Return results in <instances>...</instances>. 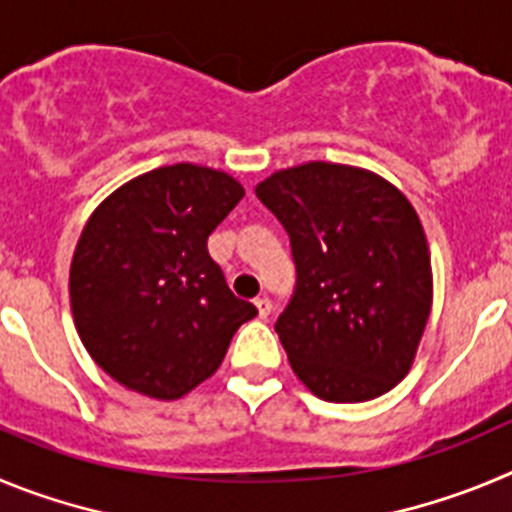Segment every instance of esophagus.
<instances>
[{"label": "esophagus", "mask_w": 512, "mask_h": 512, "mask_svg": "<svg viewBox=\"0 0 512 512\" xmlns=\"http://www.w3.org/2000/svg\"><path fill=\"white\" fill-rule=\"evenodd\" d=\"M255 306H257V316H260V319H267V316H270V311H273V303H270V298H265V296L255 298Z\"/></svg>", "instance_id": "esophagus-1"}]
</instances>
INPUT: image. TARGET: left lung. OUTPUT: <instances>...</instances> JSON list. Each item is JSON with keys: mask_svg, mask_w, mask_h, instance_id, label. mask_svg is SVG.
I'll list each match as a JSON object with an SVG mask.
<instances>
[{"mask_svg": "<svg viewBox=\"0 0 512 512\" xmlns=\"http://www.w3.org/2000/svg\"><path fill=\"white\" fill-rule=\"evenodd\" d=\"M296 260L275 331L298 380L329 403H365L408 375L434 303L431 252L400 188L357 165L275 170L255 186Z\"/></svg>", "mask_w": 512, "mask_h": 512, "instance_id": "1", "label": "left lung"}]
</instances>
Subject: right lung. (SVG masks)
I'll return each mask as SVG.
<instances>
[{"label": "right lung", "instance_id": "1", "mask_svg": "<svg viewBox=\"0 0 512 512\" xmlns=\"http://www.w3.org/2000/svg\"><path fill=\"white\" fill-rule=\"evenodd\" d=\"M242 196L224 170L176 163L127 181L89 216L68 278L73 324L119 385L183 398L219 370L234 331L257 316L206 250Z\"/></svg>", "mask_w": 512, "mask_h": 512}]
</instances>
